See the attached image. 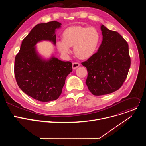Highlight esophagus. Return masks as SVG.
Listing matches in <instances>:
<instances>
[{
  "label": "esophagus",
  "mask_w": 146,
  "mask_h": 146,
  "mask_svg": "<svg viewBox=\"0 0 146 146\" xmlns=\"http://www.w3.org/2000/svg\"><path fill=\"white\" fill-rule=\"evenodd\" d=\"M80 64L78 63V62H73L72 65V68L73 69H76L80 66Z\"/></svg>",
  "instance_id": "esophagus-1"
}]
</instances>
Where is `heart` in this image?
Wrapping results in <instances>:
<instances>
[{
    "label": "heart",
    "instance_id": "b5f03b06",
    "mask_svg": "<svg viewBox=\"0 0 146 146\" xmlns=\"http://www.w3.org/2000/svg\"><path fill=\"white\" fill-rule=\"evenodd\" d=\"M63 39L58 40L55 46L61 55L68 57L71 53V46H74V52L81 59L92 56L98 48L100 35L93 27L72 26L66 28L62 33Z\"/></svg>",
    "mask_w": 146,
    "mask_h": 146
}]
</instances>
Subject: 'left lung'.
I'll return each instance as SVG.
<instances>
[{"instance_id": "left-lung-1", "label": "left lung", "mask_w": 146, "mask_h": 146, "mask_svg": "<svg viewBox=\"0 0 146 146\" xmlns=\"http://www.w3.org/2000/svg\"><path fill=\"white\" fill-rule=\"evenodd\" d=\"M100 28L103 40L97 52L81 63L88 72L86 84L96 96L111 94L120 88L131 66L126 40L103 25Z\"/></svg>"}]
</instances>
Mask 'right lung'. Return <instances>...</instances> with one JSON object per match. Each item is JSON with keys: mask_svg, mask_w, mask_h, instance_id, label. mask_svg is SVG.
Masks as SVG:
<instances>
[{"mask_svg": "<svg viewBox=\"0 0 146 146\" xmlns=\"http://www.w3.org/2000/svg\"><path fill=\"white\" fill-rule=\"evenodd\" d=\"M60 25L56 21L36 25L23 40L15 58L14 74L18 86L24 93L38 101L57 99L67 76L72 71V62L55 57L44 60L35 47L42 40H49L55 44V29Z\"/></svg>", "mask_w": 146, "mask_h": 146, "instance_id": "right-lung-1", "label": "right lung"}]
</instances>
